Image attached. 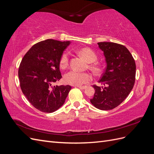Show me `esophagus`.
Instances as JSON below:
<instances>
[{
	"label": "esophagus",
	"instance_id": "34e87169",
	"mask_svg": "<svg viewBox=\"0 0 154 154\" xmlns=\"http://www.w3.org/2000/svg\"><path fill=\"white\" fill-rule=\"evenodd\" d=\"M79 88H80L81 90H84L85 88H86V86H77Z\"/></svg>",
	"mask_w": 154,
	"mask_h": 154
}]
</instances>
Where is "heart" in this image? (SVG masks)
I'll return each instance as SVG.
<instances>
[{
  "instance_id": "1",
  "label": "heart",
  "mask_w": 154,
  "mask_h": 154,
  "mask_svg": "<svg viewBox=\"0 0 154 154\" xmlns=\"http://www.w3.org/2000/svg\"><path fill=\"white\" fill-rule=\"evenodd\" d=\"M79 54L84 58L88 63L94 62L97 59L96 53L90 48H83L79 51ZM69 62V53L65 52L61 56L60 60L59 65L61 69H64L67 67ZM90 69L95 73H98L100 71V68L97 65L92 64L90 66ZM92 80V76L89 73L81 72L75 71H71L67 72L64 75V81L67 84L81 86L91 82Z\"/></svg>"
}]
</instances>
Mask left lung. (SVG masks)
Instances as JSON below:
<instances>
[{"label":"left lung","mask_w":154,"mask_h":154,"mask_svg":"<svg viewBox=\"0 0 154 154\" xmlns=\"http://www.w3.org/2000/svg\"><path fill=\"white\" fill-rule=\"evenodd\" d=\"M106 67L99 80L104 87L94 85L95 93L91 103L96 108L109 110L116 108L131 92L136 79V63L125 46L114 42H99Z\"/></svg>","instance_id":"8db88e82"}]
</instances>
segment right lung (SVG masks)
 <instances>
[{
    "label": "right lung",
    "instance_id": "right-lung-1",
    "mask_svg": "<svg viewBox=\"0 0 154 154\" xmlns=\"http://www.w3.org/2000/svg\"><path fill=\"white\" fill-rule=\"evenodd\" d=\"M70 41L48 39L35 44L23 57L18 78L23 94L35 108L51 113L65 103L71 86L54 85L62 78L60 60Z\"/></svg>",
    "mask_w": 154,
    "mask_h": 154
}]
</instances>
